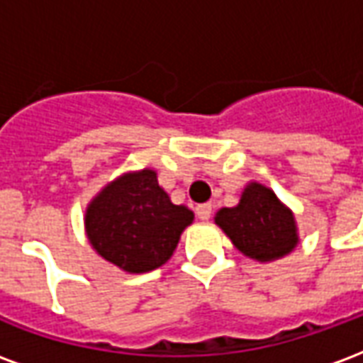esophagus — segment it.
I'll return each instance as SVG.
<instances>
[{
    "mask_svg": "<svg viewBox=\"0 0 363 363\" xmlns=\"http://www.w3.org/2000/svg\"><path fill=\"white\" fill-rule=\"evenodd\" d=\"M196 216H198V220H202V221L210 220V218H212V204L196 206Z\"/></svg>",
    "mask_w": 363,
    "mask_h": 363,
    "instance_id": "esophagus-1",
    "label": "esophagus"
}]
</instances>
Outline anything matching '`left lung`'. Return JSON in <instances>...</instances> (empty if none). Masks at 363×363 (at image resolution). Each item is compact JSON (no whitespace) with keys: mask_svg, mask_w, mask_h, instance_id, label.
I'll list each match as a JSON object with an SVG mask.
<instances>
[{"mask_svg":"<svg viewBox=\"0 0 363 363\" xmlns=\"http://www.w3.org/2000/svg\"><path fill=\"white\" fill-rule=\"evenodd\" d=\"M213 221L237 251L259 262L284 259L299 243L294 212L272 189L257 181L247 182L239 204L218 210Z\"/></svg>","mask_w":363,"mask_h":363,"instance_id":"8db88e82","label":"left lung"}]
</instances>
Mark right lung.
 <instances>
[{"instance_id": "add662e5", "label": "right lung", "mask_w": 363, "mask_h": 363, "mask_svg": "<svg viewBox=\"0 0 363 363\" xmlns=\"http://www.w3.org/2000/svg\"><path fill=\"white\" fill-rule=\"evenodd\" d=\"M194 221L186 206L171 202L157 171H128L106 182L85 210L91 247L122 272L143 274L173 257L182 231Z\"/></svg>"}]
</instances>
